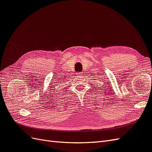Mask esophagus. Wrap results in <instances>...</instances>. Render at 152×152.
Returning <instances> with one entry per match:
<instances>
[{
	"label": "esophagus",
	"mask_w": 152,
	"mask_h": 152,
	"mask_svg": "<svg viewBox=\"0 0 152 152\" xmlns=\"http://www.w3.org/2000/svg\"><path fill=\"white\" fill-rule=\"evenodd\" d=\"M82 73H81V72H79V75H82Z\"/></svg>",
	"instance_id": "1"
}]
</instances>
